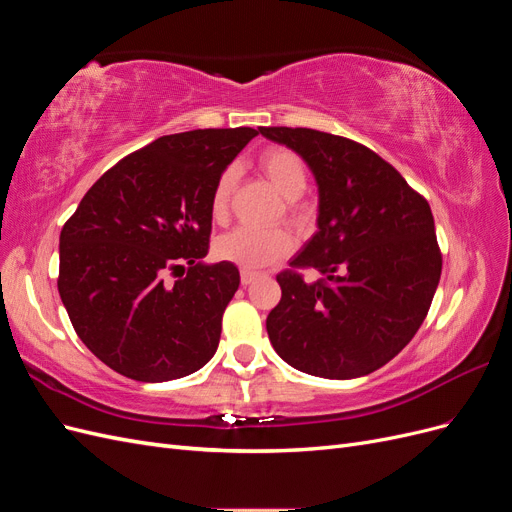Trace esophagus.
Instances as JSON below:
<instances>
[{
    "instance_id": "1",
    "label": "esophagus",
    "mask_w": 512,
    "mask_h": 512,
    "mask_svg": "<svg viewBox=\"0 0 512 512\" xmlns=\"http://www.w3.org/2000/svg\"><path fill=\"white\" fill-rule=\"evenodd\" d=\"M258 277V273L256 271H247V269H243L241 271V284L243 286H250L254 280Z\"/></svg>"
}]
</instances>
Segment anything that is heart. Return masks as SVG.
I'll return each mask as SVG.
<instances>
[{
  "label": "heart",
  "mask_w": 512,
  "mask_h": 512,
  "mask_svg": "<svg viewBox=\"0 0 512 512\" xmlns=\"http://www.w3.org/2000/svg\"><path fill=\"white\" fill-rule=\"evenodd\" d=\"M260 168L265 170V175L275 185V190L280 192L286 200H297L303 196L307 188V170L303 160L297 153L282 147L267 149L260 156ZM237 181L235 168H224L222 175L213 185L211 194V213L213 218H222L228 207V198ZM294 247V239L290 232L282 228L260 230L252 226H239L232 228L226 235L218 237L213 250L220 260L232 262L241 269H262L269 267L273 262L288 256Z\"/></svg>",
  "instance_id": "b5f03b06"
}]
</instances>
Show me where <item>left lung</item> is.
I'll use <instances>...</instances> for the list:
<instances>
[{
  "mask_svg": "<svg viewBox=\"0 0 512 512\" xmlns=\"http://www.w3.org/2000/svg\"><path fill=\"white\" fill-rule=\"evenodd\" d=\"M299 153L318 185V230L277 275L267 316L275 352L329 380L371 374L404 350L436 294L442 254L429 203L378 153L309 128H260Z\"/></svg>",
  "mask_w": 512,
  "mask_h": 512,
  "instance_id": "8db88e82",
  "label": "left lung"
}]
</instances>
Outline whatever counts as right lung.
<instances>
[{
    "mask_svg": "<svg viewBox=\"0 0 512 512\" xmlns=\"http://www.w3.org/2000/svg\"><path fill=\"white\" fill-rule=\"evenodd\" d=\"M254 128L168 134L91 185L59 235V297L81 342L117 374L166 382L205 367L239 288L203 260L211 194ZM173 270L180 280L168 283Z\"/></svg>",
    "mask_w": 512,
    "mask_h": 512,
    "instance_id": "1",
    "label": "right lung"
}]
</instances>
